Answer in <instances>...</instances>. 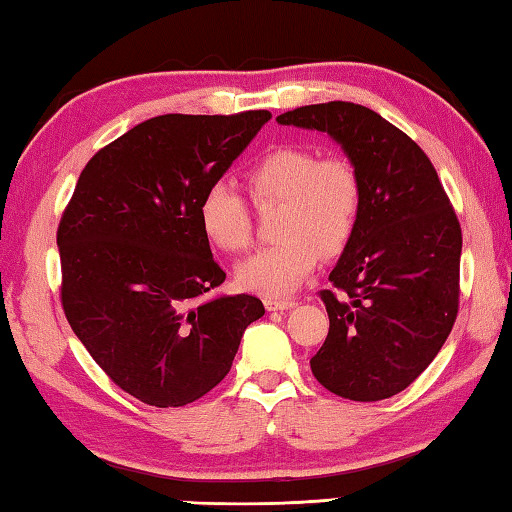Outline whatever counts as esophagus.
<instances>
[{
  "label": "esophagus",
  "mask_w": 512,
  "mask_h": 512,
  "mask_svg": "<svg viewBox=\"0 0 512 512\" xmlns=\"http://www.w3.org/2000/svg\"><path fill=\"white\" fill-rule=\"evenodd\" d=\"M293 305H296V300H291V298H266L264 300V307L268 311H284V309H291Z\"/></svg>",
  "instance_id": "obj_1"
}]
</instances>
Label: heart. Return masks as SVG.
Listing matches in <instances>:
<instances>
[{
  "label": "heart",
  "mask_w": 512,
  "mask_h": 512,
  "mask_svg": "<svg viewBox=\"0 0 512 512\" xmlns=\"http://www.w3.org/2000/svg\"><path fill=\"white\" fill-rule=\"evenodd\" d=\"M250 198L259 205L282 203L275 221L280 241L257 250L237 268L244 289L266 298L296 291L318 257L341 255L357 232L363 187L345 155H320L307 146H280L264 153L246 173ZM205 237L228 253H244L253 241V216L244 194L219 178L198 201Z\"/></svg>",
  "instance_id": "heart-1"
}]
</instances>
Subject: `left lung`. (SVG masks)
<instances>
[{
	"label": "left lung",
	"mask_w": 512,
	"mask_h": 512,
	"mask_svg": "<svg viewBox=\"0 0 512 512\" xmlns=\"http://www.w3.org/2000/svg\"><path fill=\"white\" fill-rule=\"evenodd\" d=\"M284 126L332 135L357 167V232L320 291L329 332L311 357L327 391L354 402L393 397L443 348L461 296V223L418 144L375 110L350 101L302 106Z\"/></svg>",
	"instance_id": "left-lung-1"
}]
</instances>
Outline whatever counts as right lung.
<instances>
[{"instance_id": "right-lung-1", "label": "right lung", "mask_w": 512, "mask_h": 512, "mask_svg": "<svg viewBox=\"0 0 512 512\" xmlns=\"http://www.w3.org/2000/svg\"><path fill=\"white\" fill-rule=\"evenodd\" d=\"M268 119V110L146 119L92 155L60 216L67 323L144 404L167 409L210 393L264 316L255 296H210L225 273L198 201Z\"/></svg>"}]
</instances>
